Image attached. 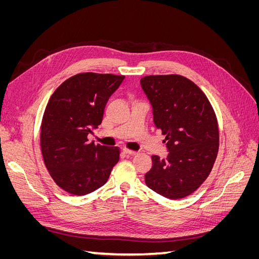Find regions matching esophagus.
I'll return each mask as SVG.
<instances>
[{
	"mask_svg": "<svg viewBox=\"0 0 259 259\" xmlns=\"http://www.w3.org/2000/svg\"><path fill=\"white\" fill-rule=\"evenodd\" d=\"M123 153L126 154V155H136V154H137L136 151L128 150V149H123Z\"/></svg>",
	"mask_w": 259,
	"mask_h": 259,
	"instance_id": "esophagus-1",
	"label": "esophagus"
}]
</instances>
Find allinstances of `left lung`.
Instances as JSON below:
<instances>
[{"label":"left lung","mask_w":259,"mask_h":259,"mask_svg":"<svg viewBox=\"0 0 259 259\" xmlns=\"http://www.w3.org/2000/svg\"><path fill=\"white\" fill-rule=\"evenodd\" d=\"M140 84L168 150L166 159L152 155L146 184L167 199H183L205 182L217 158L215 111L199 86L183 75H147Z\"/></svg>","instance_id":"8db88e82"}]
</instances>
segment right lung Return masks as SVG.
<instances>
[{
    "label": "right lung",
    "mask_w": 259,
    "mask_h": 259,
    "mask_svg": "<svg viewBox=\"0 0 259 259\" xmlns=\"http://www.w3.org/2000/svg\"><path fill=\"white\" fill-rule=\"evenodd\" d=\"M124 75L79 73L60 84L42 119L41 151L54 182L65 191L84 195L104 186L120 159V149L89 143L101 124L107 101Z\"/></svg>",
    "instance_id": "add662e5"
}]
</instances>
